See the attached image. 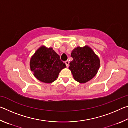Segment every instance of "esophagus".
Masks as SVG:
<instances>
[{
  "mask_svg": "<svg viewBox=\"0 0 128 128\" xmlns=\"http://www.w3.org/2000/svg\"><path fill=\"white\" fill-rule=\"evenodd\" d=\"M65 64H66V66L67 67H68V66H69V61H68V60H67V61H66V62H65Z\"/></svg>",
  "mask_w": 128,
  "mask_h": 128,
  "instance_id": "1",
  "label": "esophagus"
}]
</instances>
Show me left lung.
Segmentation results:
<instances>
[{
	"mask_svg": "<svg viewBox=\"0 0 128 128\" xmlns=\"http://www.w3.org/2000/svg\"><path fill=\"white\" fill-rule=\"evenodd\" d=\"M69 69L74 80L81 84L86 83L95 77L100 67V60L89 47H78L72 51Z\"/></svg>",
	"mask_w": 128,
	"mask_h": 128,
	"instance_id": "1",
	"label": "left lung"
}]
</instances>
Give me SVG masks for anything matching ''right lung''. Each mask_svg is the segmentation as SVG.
Returning <instances> with one entry per match:
<instances>
[{
	"mask_svg": "<svg viewBox=\"0 0 128 128\" xmlns=\"http://www.w3.org/2000/svg\"><path fill=\"white\" fill-rule=\"evenodd\" d=\"M30 69L40 81L50 84L56 81L60 71L66 67L60 56L53 50L41 47L30 60Z\"/></svg>",
	"mask_w": 128,
	"mask_h": 128,
	"instance_id": "right-lung-1",
	"label": "right lung"
}]
</instances>
